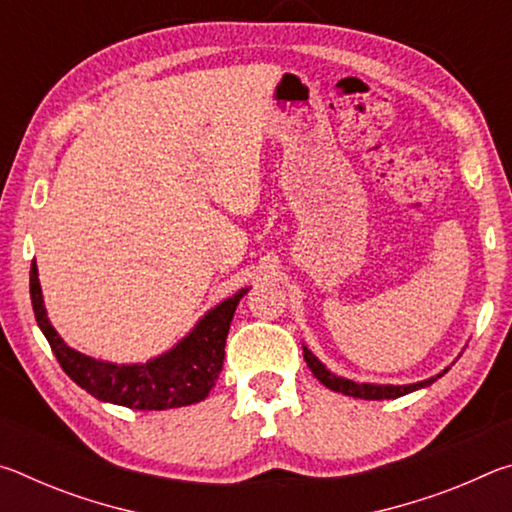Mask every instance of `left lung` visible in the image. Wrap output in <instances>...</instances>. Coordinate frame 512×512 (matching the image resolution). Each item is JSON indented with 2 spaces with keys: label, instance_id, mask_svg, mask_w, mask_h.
<instances>
[{
  "label": "left lung",
  "instance_id": "left-lung-1",
  "mask_svg": "<svg viewBox=\"0 0 512 512\" xmlns=\"http://www.w3.org/2000/svg\"><path fill=\"white\" fill-rule=\"evenodd\" d=\"M302 354H305V361L309 370L314 372V377L320 381V384H325L329 391H336V393H343V395H350V397H359V400H395V397H402L406 393H413L418 391V388H424L436 381L440 375L431 377L427 381H418V384H409V386H377V384H357V381L352 379H343V377H336L329 372L323 363H320L311 350H307L305 345H302ZM447 372V370H445Z\"/></svg>",
  "mask_w": 512,
  "mask_h": 512
}]
</instances>
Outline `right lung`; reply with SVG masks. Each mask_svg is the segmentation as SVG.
I'll return each mask as SVG.
<instances>
[{
  "instance_id": "add662e5",
  "label": "right lung",
  "mask_w": 512,
  "mask_h": 512,
  "mask_svg": "<svg viewBox=\"0 0 512 512\" xmlns=\"http://www.w3.org/2000/svg\"><path fill=\"white\" fill-rule=\"evenodd\" d=\"M31 305L38 327L47 336L51 352L56 354L60 368L67 377L103 402H112L128 409L164 411L205 400L219 379L225 357V339L235 316L239 300L248 289L214 307L187 339L180 341L171 352L153 359L144 366H117V363L97 361L67 348L58 332L51 327L42 291L38 282V266L31 264L29 275Z\"/></svg>"
}]
</instances>
